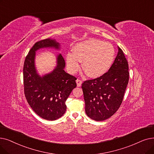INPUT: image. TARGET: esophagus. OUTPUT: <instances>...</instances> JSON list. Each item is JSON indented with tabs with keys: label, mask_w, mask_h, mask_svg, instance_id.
<instances>
[{
	"label": "esophagus",
	"mask_w": 154,
	"mask_h": 154,
	"mask_svg": "<svg viewBox=\"0 0 154 154\" xmlns=\"http://www.w3.org/2000/svg\"><path fill=\"white\" fill-rule=\"evenodd\" d=\"M76 82H77V85L78 87H81V84H82V80H81V79H77L76 80Z\"/></svg>",
	"instance_id": "1"
}]
</instances>
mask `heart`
<instances>
[{"instance_id": "heart-1", "label": "heart", "mask_w": 154, "mask_h": 154, "mask_svg": "<svg viewBox=\"0 0 154 154\" xmlns=\"http://www.w3.org/2000/svg\"><path fill=\"white\" fill-rule=\"evenodd\" d=\"M115 51L111 44L92 39L77 45L73 52L66 55V63L72 72L77 71L80 61L88 76H102L109 70L114 61Z\"/></svg>"}]
</instances>
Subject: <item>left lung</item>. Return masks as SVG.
I'll return each mask as SVG.
<instances>
[{
	"label": "left lung",
	"mask_w": 154,
	"mask_h": 154,
	"mask_svg": "<svg viewBox=\"0 0 154 154\" xmlns=\"http://www.w3.org/2000/svg\"><path fill=\"white\" fill-rule=\"evenodd\" d=\"M128 81V63L118 47L117 56L109 70L82 84L86 115L98 122L112 116L122 103Z\"/></svg>",
	"instance_id": "1"
}]
</instances>
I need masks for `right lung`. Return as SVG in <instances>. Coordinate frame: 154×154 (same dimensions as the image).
<instances>
[{"mask_svg": "<svg viewBox=\"0 0 154 154\" xmlns=\"http://www.w3.org/2000/svg\"><path fill=\"white\" fill-rule=\"evenodd\" d=\"M43 47L59 48L55 40L46 39L36 42L26 57L23 67L24 92L26 100L36 114L43 119L56 120L65 112V102L77 87V78L63 70L65 61L60 54L56 69L49 74L39 77L35 67V51Z\"/></svg>", "mask_w": 154, "mask_h": 154, "instance_id": "right-lung-1", "label": "right lung"}]
</instances>
